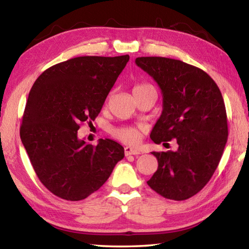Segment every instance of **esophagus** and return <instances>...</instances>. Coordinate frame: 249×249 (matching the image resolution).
Here are the masks:
<instances>
[{"instance_id":"obj_1","label":"esophagus","mask_w":249,"mask_h":249,"mask_svg":"<svg viewBox=\"0 0 249 249\" xmlns=\"http://www.w3.org/2000/svg\"><path fill=\"white\" fill-rule=\"evenodd\" d=\"M124 153H125V156H129V155H140L141 151L136 148H132V147L126 146L124 148Z\"/></svg>"}]
</instances>
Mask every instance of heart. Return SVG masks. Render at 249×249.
Here are the masks:
<instances>
[{"mask_svg": "<svg viewBox=\"0 0 249 249\" xmlns=\"http://www.w3.org/2000/svg\"><path fill=\"white\" fill-rule=\"evenodd\" d=\"M149 87V84L147 83H140L136 84L134 88V91L138 89H142V88ZM109 96H107V102L108 101ZM113 136L116 137L117 140H120L124 142H127V144H136L140 140L142 129L140 127H116L112 129Z\"/></svg>", "mask_w": 249, "mask_h": 249, "instance_id": "obj_1", "label": "heart"}]
</instances>
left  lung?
<instances>
[{
	"label": "left lung",
	"instance_id": "8db88e82",
	"mask_svg": "<svg viewBox=\"0 0 249 249\" xmlns=\"http://www.w3.org/2000/svg\"><path fill=\"white\" fill-rule=\"evenodd\" d=\"M136 65L162 93V113L151 130L155 144L176 140L177 151H153L158 169L147 184L166 199L196 195L212 178L229 136L224 100L203 70L165 57H138Z\"/></svg>",
	"mask_w": 249,
	"mask_h": 249
}]
</instances>
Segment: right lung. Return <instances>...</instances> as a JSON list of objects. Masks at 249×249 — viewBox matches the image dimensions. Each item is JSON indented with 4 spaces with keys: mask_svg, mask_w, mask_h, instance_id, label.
I'll list each match as a JSON object with an SVG mask.
<instances>
[{
    "mask_svg": "<svg viewBox=\"0 0 249 249\" xmlns=\"http://www.w3.org/2000/svg\"><path fill=\"white\" fill-rule=\"evenodd\" d=\"M128 60V54L75 57L50 67L33 84L20 140L40 182L58 197L86 199L124 158L119 142L105 138L87 144L78 129L99 115Z\"/></svg>",
    "mask_w": 249,
    "mask_h": 249,
    "instance_id": "1",
    "label": "right lung"
}]
</instances>
